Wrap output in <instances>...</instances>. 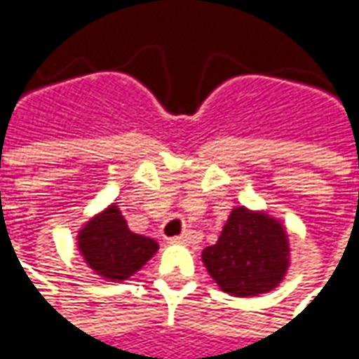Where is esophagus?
I'll list each match as a JSON object with an SVG mask.
<instances>
[{
    "label": "esophagus",
    "mask_w": 359,
    "mask_h": 359,
    "mask_svg": "<svg viewBox=\"0 0 359 359\" xmlns=\"http://www.w3.org/2000/svg\"><path fill=\"white\" fill-rule=\"evenodd\" d=\"M190 241H192V234H190V233H182V234H179V236L171 238L172 244H182V246L190 244Z\"/></svg>",
    "instance_id": "esophagus-1"
}]
</instances>
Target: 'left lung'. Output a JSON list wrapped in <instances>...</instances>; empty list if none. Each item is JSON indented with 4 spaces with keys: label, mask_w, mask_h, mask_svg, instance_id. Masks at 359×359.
Here are the masks:
<instances>
[{
    "label": "left lung",
    "mask_w": 359,
    "mask_h": 359,
    "mask_svg": "<svg viewBox=\"0 0 359 359\" xmlns=\"http://www.w3.org/2000/svg\"><path fill=\"white\" fill-rule=\"evenodd\" d=\"M202 262L223 292L238 298L275 290L290 267V241L280 219L236 205Z\"/></svg>",
    "instance_id": "8db88e82"
}]
</instances>
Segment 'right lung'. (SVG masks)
<instances>
[{"mask_svg":"<svg viewBox=\"0 0 359 359\" xmlns=\"http://www.w3.org/2000/svg\"><path fill=\"white\" fill-rule=\"evenodd\" d=\"M76 248L97 277L121 283L148 264L159 244L149 236L133 233L117 203H111L79 229Z\"/></svg>","mask_w":359,"mask_h":359,"instance_id":"obj_1","label":"right lung"}]
</instances>
